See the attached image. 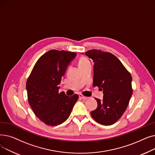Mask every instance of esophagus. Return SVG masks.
I'll use <instances>...</instances> for the list:
<instances>
[{
	"mask_svg": "<svg viewBox=\"0 0 155 155\" xmlns=\"http://www.w3.org/2000/svg\"><path fill=\"white\" fill-rule=\"evenodd\" d=\"M79 97H80V99H84V100H87V99H88V97H85V96H84V95H82V94H80V95H79Z\"/></svg>",
	"mask_w": 155,
	"mask_h": 155,
	"instance_id": "obj_1",
	"label": "esophagus"
}]
</instances>
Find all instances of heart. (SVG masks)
<instances>
[{
  "instance_id": "obj_1",
  "label": "heart",
  "mask_w": 155,
  "mask_h": 155,
  "mask_svg": "<svg viewBox=\"0 0 155 155\" xmlns=\"http://www.w3.org/2000/svg\"><path fill=\"white\" fill-rule=\"evenodd\" d=\"M89 63H90V61H89V60H88L87 58H86L85 56H82V57H80L79 60H78V67H79V68L82 67Z\"/></svg>"
}]
</instances>
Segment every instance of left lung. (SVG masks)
<instances>
[{
	"mask_svg": "<svg viewBox=\"0 0 155 155\" xmlns=\"http://www.w3.org/2000/svg\"><path fill=\"white\" fill-rule=\"evenodd\" d=\"M85 54L94 62L93 86L104 94L102 101L95 98L97 107L91 116L101 124H113L123 116L133 94L131 75L110 53L91 50Z\"/></svg>",
	"mask_w": 155,
	"mask_h": 155,
	"instance_id": "1",
	"label": "left lung"
}]
</instances>
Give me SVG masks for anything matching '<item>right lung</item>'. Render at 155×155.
I'll use <instances>...</instances> for the list:
<instances>
[{"label": "right lung", "mask_w": 155, "mask_h": 155, "mask_svg": "<svg viewBox=\"0 0 155 155\" xmlns=\"http://www.w3.org/2000/svg\"><path fill=\"white\" fill-rule=\"evenodd\" d=\"M75 52L48 51L38 59L26 82L28 102L36 116L48 126L59 125L70 116L78 99L58 92L62 77Z\"/></svg>", "instance_id": "obj_1"}]
</instances>
